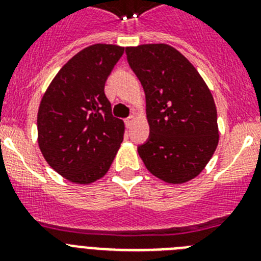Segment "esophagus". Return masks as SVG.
<instances>
[{
    "label": "esophagus",
    "instance_id": "obj_1",
    "mask_svg": "<svg viewBox=\"0 0 261 261\" xmlns=\"http://www.w3.org/2000/svg\"><path fill=\"white\" fill-rule=\"evenodd\" d=\"M133 120H135V117H133V116H129V117H128V119H126V120H125V123H126V125H128V126H130V125H132V123H133Z\"/></svg>",
    "mask_w": 261,
    "mask_h": 261
}]
</instances>
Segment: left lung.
Returning <instances> with one entry per match:
<instances>
[{
    "mask_svg": "<svg viewBox=\"0 0 261 261\" xmlns=\"http://www.w3.org/2000/svg\"><path fill=\"white\" fill-rule=\"evenodd\" d=\"M125 53L144 87L150 126L138 154L154 176L186 183L204 170L218 145L211 90L195 66L170 45L128 47Z\"/></svg>",
    "mask_w": 261,
    "mask_h": 261,
    "instance_id": "8db88e82",
    "label": "left lung"
}]
</instances>
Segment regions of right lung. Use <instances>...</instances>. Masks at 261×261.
<instances>
[{"label":"right lung","instance_id":"right-lung-1","mask_svg":"<svg viewBox=\"0 0 261 261\" xmlns=\"http://www.w3.org/2000/svg\"><path fill=\"white\" fill-rule=\"evenodd\" d=\"M124 48L94 44L71 57L53 78L38 112V141L48 165L77 184L105 176L124 137L105 94Z\"/></svg>","mask_w":261,"mask_h":261}]
</instances>
